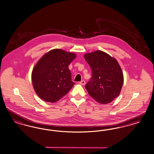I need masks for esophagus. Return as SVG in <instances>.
<instances>
[{
    "label": "esophagus",
    "instance_id": "obj_1",
    "mask_svg": "<svg viewBox=\"0 0 154 154\" xmlns=\"http://www.w3.org/2000/svg\"><path fill=\"white\" fill-rule=\"evenodd\" d=\"M79 84H80V85H85V84H86V82H85V81H81V82H79Z\"/></svg>",
    "mask_w": 154,
    "mask_h": 154
}]
</instances>
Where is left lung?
<instances>
[{
	"label": "left lung",
	"instance_id": "left-lung-1",
	"mask_svg": "<svg viewBox=\"0 0 154 154\" xmlns=\"http://www.w3.org/2000/svg\"><path fill=\"white\" fill-rule=\"evenodd\" d=\"M92 71L85 88L100 104H108L117 97L124 83V75L116 59L105 52L97 50L84 55Z\"/></svg>",
	"mask_w": 154,
	"mask_h": 154
}]
</instances>
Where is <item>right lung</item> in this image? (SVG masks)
Returning a JSON list of instances; mask_svg holds the SVG:
<instances>
[{"mask_svg":"<svg viewBox=\"0 0 154 154\" xmlns=\"http://www.w3.org/2000/svg\"><path fill=\"white\" fill-rule=\"evenodd\" d=\"M76 57L73 52L54 49L44 54L32 72L33 88L45 102L55 103L69 92L75 82L68 66Z\"/></svg>","mask_w":154,"mask_h":154,"instance_id":"add662e5","label":"right lung"}]
</instances>
